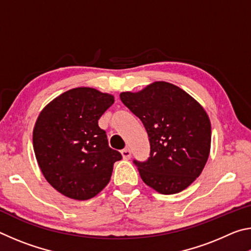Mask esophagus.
<instances>
[{"label": "esophagus", "mask_w": 251, "mask_h": 251, "mask_svg": "<svg viewBox=\"0 0 251 251\" xmlns=\"http://www.w3.org/2000/svg\"><path fill=\"white\" fill-rule=\"evenodd\" d=\"M121 152H122L123 158H124V159H129L130 158L131 152H130V151L128 150V148H124V150H123Z\"/></svg>", "instance_id": "esophagus-1"}]
</instances>
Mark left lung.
<instances>
[{"label": "left lung", "mask_w": 251, "mask_h": 251, "mask_svg": "<svg viewBox=\"0 0 251 251\" xmlns=\"http://www.w3.org/2000/svg\"><path fill=\"white\" fill-rule=\"evenodd\" d=\"M121 100L145 126L148 159H134L147 186L164 195L179 193L201 175L210 151V121L201 105L176 85L155 82Z\"/></svg>", "instance_id": "8db88e82"}]
</instances>
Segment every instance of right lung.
I'll return each mask as SVG.
<instances>
[{"label":"right lung","instance_id":"1","mask_svg":"<svg viewBox=\"0 0 251 251\" xmlns=\"http://www.w3.org/2000/svg\"><path fill=\"white\" fill-rule=\"evenodd\" d=\"M114 96L91 87L70 90L42 110L33 147L45 179L64 196L87 201L108 184L120 151L108 146L99 120Z\"/></svg>","mask_w":251,"mask_h":251}]
</instances>
